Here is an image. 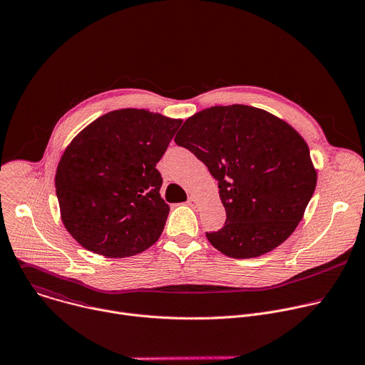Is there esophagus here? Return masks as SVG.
Masks as SVG:
<instances>
[{"label":"esophagus","instance_id":"obj_1","mask_svg":"<svg viewBox=\"0 0 365 365\" xmlns=\"http://www.w3.org/2000/svg\"><path fill=\"white\" fill-rule=\"evenodd\" d=\"M187 205H189V206H192V207H195V206H197V202H196V199H195L193 196H189V199H187Z\"/></svg>","mask_w":365,"mask_h":365}]
</instances>
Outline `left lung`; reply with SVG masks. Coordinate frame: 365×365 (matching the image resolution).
<instances>
[{
  "label": "left lung",
  "mask_w": 365,
  "mask_h": 365,
  "mask_svg": "<svg viewBox=\"0 0 365 365\" xmlns=\"http://www.w3.org/2000/svg\"><path fill=\"white\" fill-rule=\"evenodd\" d=\"M175 143L218 180L227 211L206 238L222 254L251 258L287 240L315 192L304 140L287 123L247 106L211 107L185 121Z\"/></svg>",
  "instance_id": "obj_1"
}]
</instances>
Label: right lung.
Listing matches in <instances>:
<instances>
[{"label": "right lung", "instance_id": "obj_1", "mask_svg": "<svg viewBox=\"0 0 365 365\" xmlns=\"http://www.w3.org/2000/svg\"><path fill=\"white\" fill-rule=\"evenodd\" d=\"M180 124L127 108L102 115L72 140L55 185L62 221L83 248L123 258L159 240L170 207L155 165Z\"/></svg>", "mask_w": 365, "mask_h": 365}]
</instances>
